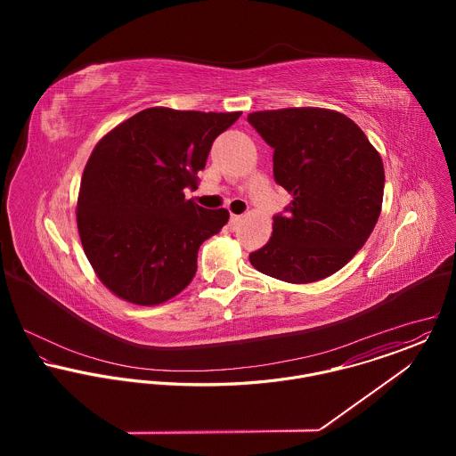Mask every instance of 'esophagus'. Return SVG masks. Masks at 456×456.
Segmentation results:
<instances>
[{"instance_id":"1","label":"esophagus","mask_w":456,"mask_h":456,"mask_svg":"<svg viewBox=\"0 0 456 456\" xmlns=\"http://www.w3.org/2000/svg\"><path fill=\"white\" fill-rule=\"evenodd\" d=\"M240 221H242V216H237V214H232V216H230V223H232L233 228H235Z\"/></svg>"}]
</instances>
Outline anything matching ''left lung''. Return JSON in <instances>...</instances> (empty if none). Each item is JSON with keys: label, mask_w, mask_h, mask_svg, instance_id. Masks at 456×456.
Here are the masks:
<instances>
[{"label": "left lung", "mask_w": 456, "mask_h": 456, "mask_svg": "<svg viewBox=\"0 0 456 456\" xmlns=\"http://www.w3.org/2000/svg\"><path fill=\"white\" fill-rule=\"evenodd\" d=\"M273 149V179L293 196L273 216L270 240L251 265L279 281L307 284L340 270L363 248L381 214L379 152L349 118L326 109L248 116Z\"/></svg>", "instance_id": "8db88e82"}]
</instances>
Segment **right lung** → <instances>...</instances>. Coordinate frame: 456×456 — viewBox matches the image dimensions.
Returning a JSON list of instances; mask_svg holds the SVG:
<instances>
[{
	"mask_svg": "<svg viewBox=\"0 0 456 456\" xmlns=\"http://www.w3.org/2000/svg\"><path fill=\"white\" fill-rule=\"evenodd\" d=\"M242 112L152 107L107 133L84 168L77 226L98 279L119 298L158 305L195 277L200 246L228 210L186 200L212 142Z\"/></svg>",
	"mask_w": 456,
	"mask_h": 456,
	"instance_id": "right-lung-1",
	"label": "right lung"
}]
</instances>
